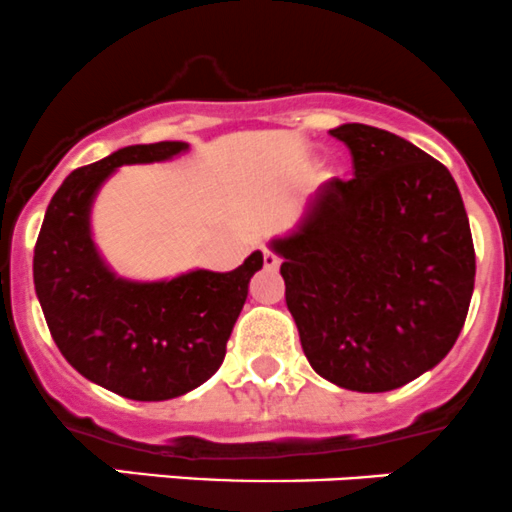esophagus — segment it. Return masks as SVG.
Wrapping results in <instances>:
<instances>
[{
	"label": "esophagus",
	"mask_w": 512,
	"mask_h": 512,
	"mask_svg": "<svg viewBox=\"0 0 512 512\" xmlns=\"http://www.w3.org/2000/svg\"><path fill=\"white\" fill-rule=\"evenodd\" d=\"M263 266L271 268V271H276V268L281 266V256L271 249H263Z\"/></svg>",
	"instance_id": "34e87169"
}]
</instances>
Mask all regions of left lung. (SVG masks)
Here are the masks:
<instances>
[{"label": "left lung", "mask_w": 512, "mask_h": 512, "mask_svg": "<svg viewBox=\"0 0 512 512\" xmlns=\"http://www.w3.org/2000/svg\"><path fill=\"white\" fill-rule=\"evenodd\" d=\"M331 136L356 176L328 179L271 249L313 371L348 391H393L458 341L475 283L468 214L450 171L411 141L366 124Z\"/></svg>", "instance_id": "obj_1"}]
</instances>
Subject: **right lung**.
I'll list each match as a JSON object with an SVG mask.
<instances>
[{
    "instance_id": "obj_1",
    "label": "right lung",
    "mask_w": 512,
    "mask_h": 512,
    "mask_svg": "<svg viewBox=\"0 0 512 512\" xmlns=\"http://www.w3.org/2000/svg\"><path fill=\"white\" fill-rule=\"evenodd\" d=\"M184 141L136 144L72 171L52 196L34 246V288L62 356L96 386L131 401H169L209 381L263 266L254 251L226 273L169 281L119 278L91 239L96 191L124 164L166 161Z\"/></svg>"
}]
</instances>
